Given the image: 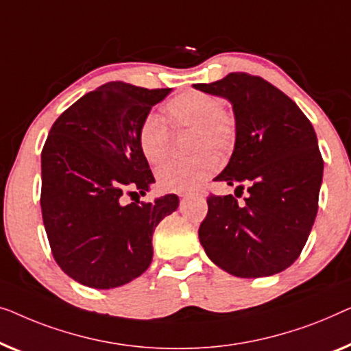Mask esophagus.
Masks as SVG:
<instances>
[{
  "label": "esophagus",
  "instance_id": "obj_1",
  "mask_svg": "<svg viewBox=\"0 0 351 351\" xmlns=\"http://www.w3.org/2000/svg\"><path fill=\"white\" fill-rule=\"evenodd\" d=\"M180 197H181V199H186V197H187V194H181Z\"/></svg>",
  "mask_w": 351,
  "mask_h": 351
}]
</instances>
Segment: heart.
<instances>
[{
	"label": "heart",
	"instance_id": "b5f03b06",
	"mask_svg": "<svg viewBox=\"0 0 351 351\" xmlns=\"http://www.w3.org/2000/svg\"><path fill=\"white\" fill-rule=\"evenodd\" d=\"M167 122L175 132L192 130L191 149L197 154L186 162H167L157 170L164 191L186 192L199 187L218 170L216 154H226L235 143V121L219 98L199 90H187L165 105ZM162 117L149 114L138 132V146L151 165H160L170 152V128Z\"/></svg>",
	"mask_w": 351,
	"mask_h": 351
}]
</instances>
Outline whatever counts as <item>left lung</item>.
<instances>
[{
	"instance_id": "8db88e82",
	"label": "left lung",
	"mask_w": 351,
	"mask_h": 351,
	"mask_svg": "<svg viewBox=\"0 0 351 351\" xmlns=\"http://www.w3.org/2000/svg\"><path fill=\"white\" fill-rule=\"evenodd\" d=\"M194 87L230 101L235 146L215 181L250 194L243 205L232 195H210L200 243L218 267L240 278L283 272L317 218L323 181L317 133L288 95L259 76L230 73Z\"/></svg>"
}]
</instances>
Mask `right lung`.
Here are the masks:
<instances>
[{"label":"right lung","mask_w":351,"mask_h":351,"mask_svg":"<svg viewBox=\"0 0 351 351\" xmlns=\"http://www.w3.org/2000/svg\"><path fill=\"white\" fill-rule=\"evenodd\" d=\"M171 88L122 81L88 92L62 112L41 154V210L53 259L88 288L135 280L152 261V234L180 205L175 194L151 204H121L154 182L138 146L151 108Z\"/></svg>","instance_id":"right-lung-1"}]
</instances>
